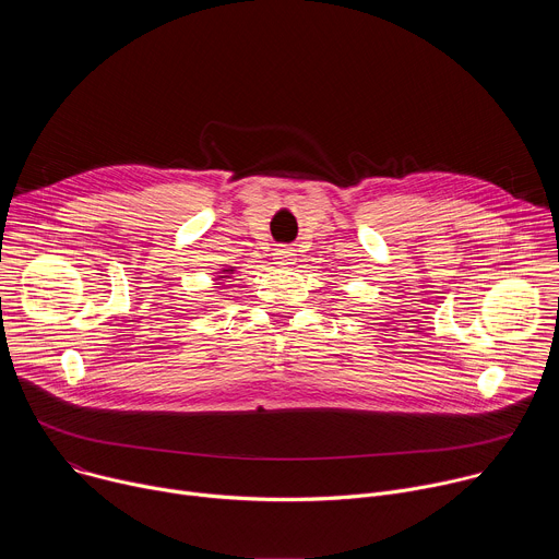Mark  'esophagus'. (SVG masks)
Instances as JSON below:
<instances>
[{
    "label": "esophagus",
    "instance_id": "esophagus-1",
    "mask_svg": "<svg viewBox=\"0 0 559 559\" xmlns=\"http://www.w3.org/2000/svg\"><path fill=\"white\" fill-rule=\"evenodd\" d=\"M274 259L278 265H292V261H296V250L294 248H287V246H281L274 250Z\"/></svg>",
    "mask_w": 559,
    "mask_h": 559
}]
</instances>
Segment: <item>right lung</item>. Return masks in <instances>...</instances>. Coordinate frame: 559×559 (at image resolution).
Listing matches in <instances>:
<instances>
[{"label":"right lung","instance_id":"obj_1","mask_svg":"<svg viewBox=\"0 0 559 559\" xmlns=\"http://www.w3.org/2000/svg\"><path fill=\"white\" fill-rule=\"evenodd\" d=\"M227 274H234V267H225V270H221V276H216V281H223V278H229Z\"/></svg>","mask_w":559,"mask_h":559}]
</instances>
